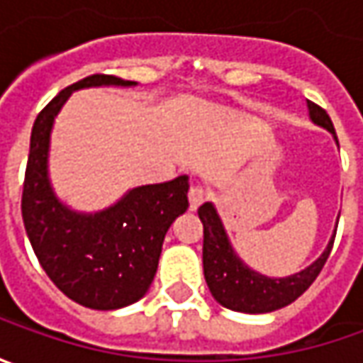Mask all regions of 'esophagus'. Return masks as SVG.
<instances>
[{"label": "esophagus", "mask_w": 363, "mask_h": 363, "mask_svg": "<svg viewBox=\"0 0 363 363\" xmlns=\"http://www.w3.org/2000/svg\"><path fill=\"white\" fill-rule=\"evenodd\" d=\"M189 208L191 210H198L203 202H206V198H208V191L202 188V186H191L189 188Z\"/></svg>", "instance_id": "34e87169"}]
</instances>
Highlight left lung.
<instances>
[{"label":"left lung","instance_id":"left-lung-1","mask_svg":"<svg viewBox=\"0 0 363 363\" xmlns=\"http://www.w3.org/2000/svg\"><path fill=\"white\" fill-rule=\"evenodd\" d=\"M307 106H309L311 121L315 125H321L323 129H328L329 133H333V139L337 143V135L325 108H321L311 101L307 103ZM198 216L203 224V277L210 286V293L220 305H224L232 311H240V313H271L299 299L317 279L323 264L328 262L333 240H335V234H333L323 255L307 269L285 279H271L248 269L242 260L236 257V252L232 250L228 242L226 230L222 226V220L212 203H202L198 208Z\"/></svg>","mask_w":363,"mask_h":363}]
</instances>
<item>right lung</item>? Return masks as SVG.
<instances>
[{
    "mask_svg": "<svg viewBox=\"0 0 363 363\" xmlns=\"http://www.w3.org/2000/svg\"><path fill=\"white\" fill-rule=\"evenodd\" d=\"M133 86L113 74H92L66 86L35 117L26 165L21 216L50 281L78 305L108 311L139 301L157 272L163 238L188 210V175L127 191L96 214L64 206L48 177L50 131L66 99L86 86Z\"/></svg>",
    "mask_w": 363,
    "mask_h": 363,
    "instance_id": "add662e5",
    "label": "right lung"
}]
</instances>
